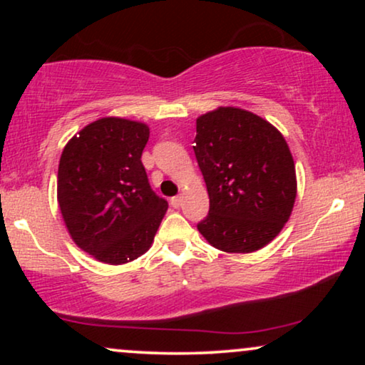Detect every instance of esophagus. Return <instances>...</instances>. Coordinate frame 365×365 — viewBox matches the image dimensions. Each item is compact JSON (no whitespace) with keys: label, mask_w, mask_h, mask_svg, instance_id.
Wrapping results in <instances>:
<instances>
[{"label":"esophagus","mask_w":365,"mask_h":365,"mask_svg":"<svg viewBox=\"0 0 365 365\" xmlns=\"http://www.w3.org/2000/svg\"><path fill=\"white\" fill-rule=\"evenodd\" d=\"M181 202H182V196L171 197V206L173 207H179V206H181Z\"/></svg>","instance_id":"esophagus-1"}]
</instances>
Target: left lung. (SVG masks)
Wrapping results in <instances>:
<instances>
[{"mask_svg": "<svg viewBox=\"0 0 365 365\" xmlns=\"http://www.w3.org/2000/svg\"><path fill=\"white\" fill-rule=\"evenodd\" d=\"M192 148L209 194V214L197 224L202 237L231 254L267 246L297 196L296 166L281 131L246 109L221 106L196 119Z\"/></svg>", "mask_w": 365, "mask_h": 365, "instance_id": "1", "label": "left lung"}]
</instances>
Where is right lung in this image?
<instances>
[{"label":"right lung","mask_w":365,"mask_h":365,"mask_svg":"<svg viewBox=\"0 0 365 365\" xmlns=\"http://www.w3.org/2000/svg\"><path fill=\"white\" fill-rule=\"evenodd\" d=\"M149 126L101 118L69 139L58 168V204L69 236L96 261L119 266L151 247L168 201L141 163Z\"/></svg>","instance_id":"1"}]
</instances>
